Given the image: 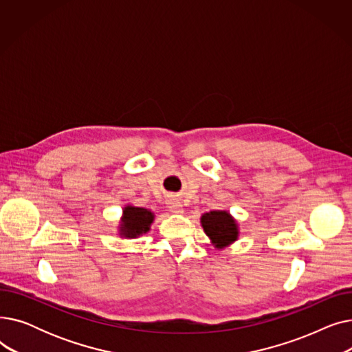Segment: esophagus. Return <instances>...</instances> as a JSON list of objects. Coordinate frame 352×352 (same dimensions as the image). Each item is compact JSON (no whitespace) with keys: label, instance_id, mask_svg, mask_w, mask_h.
<instances>
[{"label":"esophagus","instance_id":"1","mask_svg":"<svg viewBox=\"0 0 352 352\" xmlns=\"http://www.w3.org/2000/svg\"><path fill=\"white\" fill-rule=\"evenodd\" d=\"M166 207H168V208H170L173 212H175V214H181V212H184L182 206H181V202H179L178 199H175V198L166 199Z\"/></svg>","mask_w":352,"mask_h":352}]
</instances>
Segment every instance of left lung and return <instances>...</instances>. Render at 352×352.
Returning a JSON list of instances; mask_svg holds the SVG:
<instances>
[{
	"instance_id": "obj_1",
	"label": "left lung",
	"mask_w": 352,
	"mask_h": 352,
	"mask_svg": "<svg viewBox=\"0 0 352 352\" xmlns=\"http://www.w3.org/2000/svg\"><path fill=\"white\" fill-rule=\"evenodd\" d=\"M201 224L212 243L221 248L236 239L238 231L235 221L226 211H211L202 215Z\"/></svg>"
}]
</instances>
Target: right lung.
<instances>
[{"label":"right lung","instance_id":"obj_1","mask_svg":"<svg viewBox=\"0 0 352 352\" xmlns=\"http://www.w3.org/2000/svg\"><path fill=\"white\" fill-rule=\"evenodd\" d=\"M153 218L154 215L145 208L126 207L124 210L121 234L125 236H138L140 234L150 230Z\"/></svg>","mask_w":352,"mask_h":352}]
</instances>
